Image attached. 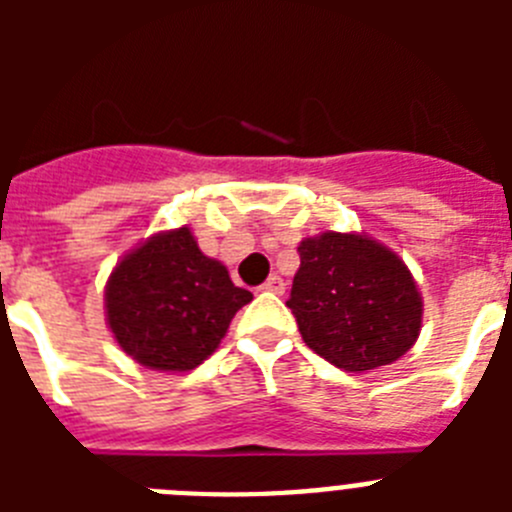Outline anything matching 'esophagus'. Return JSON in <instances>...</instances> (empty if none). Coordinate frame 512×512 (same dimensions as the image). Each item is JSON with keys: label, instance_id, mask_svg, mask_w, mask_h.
<instances>
[{"label": "esophagus", "instance_id": "1", "mask_svg": "<svg viewBox=\"0 0 512 512\" xmlns=\"http://www.w3.org/2000/svg\"><path fill=\"white\" fill-rule=\"evenodd\" d=\"M261 289H264V292H274V295H282V292H284V279L277 277V274H271V277L266 279L264 284H261Z\"/></svg>", "mask_w": 512, "mask_h": 512}]
</instances>
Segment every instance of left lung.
<instances>
[{"instance_id": "8db88e82", "label": "left lung", "mask_w": 512, "mask_h": 512, "mask_svg": "<svg viewBox=\"0 0 512 512\" xmlns=\"http://www.w3.org/2000/svg\"><path fill=\"white\" fill-rule=\"evenodd\" d=\"M287 307L302 341L343 372H369L413 348L423 297L405 261L361 233L325 230L297 246Z\"/></svg>"}]
</instances>
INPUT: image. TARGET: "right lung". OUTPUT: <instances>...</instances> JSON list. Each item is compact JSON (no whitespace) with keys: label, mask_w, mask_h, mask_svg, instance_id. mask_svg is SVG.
Segmentation results:
<instances>
[{"label":"right lung","mask_w":512,"mask_h":512,"mask_svg":"<svg viewBox=\"0 0 512 512\" xmlns=\"http://www.w3.org/2000/svg\"><path fill=\"white\" fill-rule=\"evenodd\" d=\"M253 300L192 230H164L125 253L104 287L112 336L130 359L156 372H189L212 356L230 320Z\"/></svg>","instance_id":"obj_1"}]
</instances>
